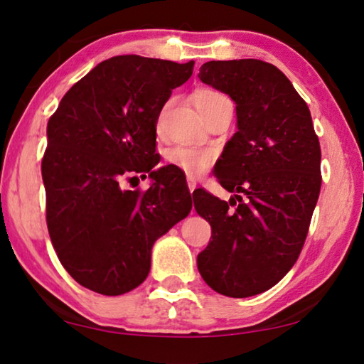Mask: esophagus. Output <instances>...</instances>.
<instances>
[{
	"instance_id": "esophagus-1",
	"label": "esophagus",
	"mask_w": 364,
	"mask_h": 364,
	"mask_svg": "<svg viewBox=\"0 0 364 364\" xmlns=\"http://www.w3.org/2000/svg\"><path fill=\"white\" fill-rule=\"evenodd\" d=\"M188 188H189L191 193H193V191L197 188V181H196L194 176H188Z\"/></svg>"
}]
</instances>
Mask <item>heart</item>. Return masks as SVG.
I'll return each instance as SVG.
<instances>
[{
  "mask_svg": "<svg viewBox=\"0 0 364 364\" xmlns=\"http://www.w3.org/2000/svg\"><path fill=\"white\" fill-rule=\"evenodd\" d=\"M223 97L221 93H217L213 90H197L194 93V104L196 107L199 109L200 114H204L205 110L212 106V104ZM160 120L157 123V130L160 132ZM167 159L171 165L181 168L189 175H200L212 167L215 162V152L212 149H207V147H197V146H188V144H180L171 147L167 152Z\"/></svg>",
  "mask_w": 364,
  "mask_h": 364,
  "instance_id": "obj_1",
  "label": "heart"
}]
</instances>
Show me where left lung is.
<instances>
[{"instance_id": "left-lung-1", "label": "left lung", "mask_w": 364, "mask_h": 364, "mask_svg": "<svg viewBox=\"0 0 364 364\" xmlns=\"http://www.w3.org/2000/svg\"><path fill=\"white\" fill-rule=\"evenodd\" d=\"M199 78L236 102L237 132L215 165L234 197L194 191L196 210L212 226L197 268L218 294L252 297L297 262L321 189V147L306 102L273 64L210 60Z\"/></svg>"}]
</instances>
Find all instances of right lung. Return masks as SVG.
<instances>
[{"label":"right lung","instance_id":"right-lung-1","mask_svg":"<svg viewBox=\"0 0 364 364\" xmlns=\"http://www.w3.org/2000/svg\"><path fill=\"white\" fill-rule=\"evenodd\" d=\"M193 70L194 60L110 58L49 117L41 160L49 237L67 273L90 291L122 295L138 287L154 242L193 208L178 168L154 170L159 114ZM146 173L154 180L147 191L121 188Z\"/></svg>","mask_w":364,"mask_h":364}]
</instances>
